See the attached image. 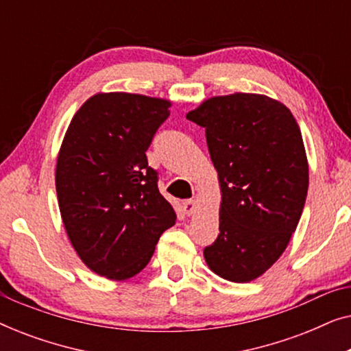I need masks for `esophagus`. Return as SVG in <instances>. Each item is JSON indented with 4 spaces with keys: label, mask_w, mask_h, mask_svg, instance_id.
<instances>
[{
    "label": "esophagus",
    "mask_w": 351,
    "mask_h": 351,
    "mask_svg": "<svg viewBox=\"0 0 351 351\" xmlns=\"http://www.w3.org/2000/svg\"><path fill=\"white\" fill-rule=\"evenodd\" d=\"M196 209H198V206H196V201L190 199V201H185V203H184V213L186 215H193L196 213Z\"/></svg>",
    "instance_id": "obj_1"
}]
</instances>
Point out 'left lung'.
I'll use <instances>...</instances> for the list:
<instances>
[{
	"mask_svg": "<svg viewBox=\"0 0 351 351\" xmlns=\"http://www.w3.org/2000/svg\"><path fill=\"white\" fill-rule=\"evenodd\" d=\"M186 118L206 129L222 193L220 233L204 247L206 263L223 280H256L285 252L305 206L299 124L285 104L247 93L210 97Z\"/></svg>",
	"mask_w": 351,
	"mask_h": 351,
	"instance_id": "1",
	"label": "left lung"
}]
</instances>
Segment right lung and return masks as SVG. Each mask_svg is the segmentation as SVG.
<instances>
[{
    "label": "right lung",
    "instance_id": "obj_1",
    "mask_svg": "<svg viewBox=\"0 0 351 351\" xmlns=\"http://www.w3.org/2000/svg\"><path fill=\"white\" fill-rule=\"evenodd\" d=\"M171 102L99 93L81 105L62 141L56 190L71 246L89 270L113 281L141 273L176 223L145 152Z\"/></svg>",
    "mask_w": 351,
    "mask_h": 351
}]
</instances>
